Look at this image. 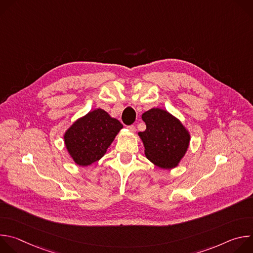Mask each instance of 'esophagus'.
I'll list each match as a JSON object with an SVG mask.
<instances>
[{
	"label": "esophagus",
	"instance_id": "obj_1",
	"mask_svg": "<svg viewBox=\"0 0 253 253\" xmlns=\"http://www.w3.org/2000/svg\"><path fill=\"white\" fill-rule=\"evenodd\" d=\"M127 128H128V129H129V130H130V131H131V132H132V133H134V132H136V127H135V126H134V125H131V126H128V127H127Z\"/></svg>",
	"mask_w": 253,
	"mask_h": 253
}]
</instances>
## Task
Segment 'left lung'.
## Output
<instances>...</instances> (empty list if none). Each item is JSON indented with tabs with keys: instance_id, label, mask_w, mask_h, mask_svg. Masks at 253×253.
<instances>
[{
	"instance_id": "left-lung-1",
	"label": "left lung",
	"mask_w": 253,
	"mask_h": 253,
	"mask_svg": "<svg viewBox=\"0 0 253 253\" xmlns=\"http://www.w3.org/2000/svg\"><path fill=\"white\" fill-rule=\"evenodd\" d=\"M146 130L138 135L143 142L144 154L154 165L162 169H173L185 156L190 133L178 118L161 108L142 114Z\"/></svg>"
}]
</instances>
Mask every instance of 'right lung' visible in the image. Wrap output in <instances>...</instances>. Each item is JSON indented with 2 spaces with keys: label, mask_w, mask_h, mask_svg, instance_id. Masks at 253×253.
Segmentation results:
<instances>
[{
  "label": "right lung",
  "mask_w": 253,
  "mask_h": 253,
  "mask_svg": "<svg viewBox=\"0 0 253 253\" xmlns=\"http://www.w3.org/2000/svg\"><path fill=\"white\" fill-rule=\"evenodd\" d=\"M123 125L101 108L78 118L64 133L65 147L75 164L87 167L100 160Z\"/></svg>",
  "instance_id": "add662e5"
}]
</instances>
